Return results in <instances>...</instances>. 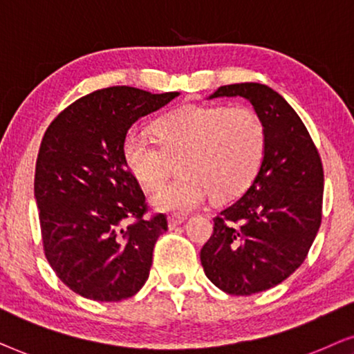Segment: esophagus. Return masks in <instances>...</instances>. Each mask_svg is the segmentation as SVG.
<instances>
[{"instance_id": "esophagus-1", "label": "esophagus", "mask_w": 354, "mask_h": 354, "mask_svg": "<svg viewBox=\"0 0 354 354\" xmlns=\"http://www.w3.org/2000/svg\"><path fill=\"white\" fill-rule=\"evenodd\" d=\"M185 220H186L185 215H171V216H168V226L173 230V228H176L178 225H181Z\"/></svg>"}]
</instances>
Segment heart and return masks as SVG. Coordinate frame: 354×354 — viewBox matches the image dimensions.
Segmentation results:
<instances>
[{
	"instance_id": "b5f03b06",
	"label": "heart",
	"mask_w": 354,
	"mask_h": 354,
	"mask_svg": "<svg viewBox=\"0 0 354 354\" xmlns=\"http://www.w3.org/2000/svg\"><path fill=\"white\" fill-rule=\"evenodd\" d=\"M155 144L140 133L122 142V160L147 189L162 186L173 163L183 173L152 197L163 212H187L212 194L216 202L249 189L266 157V126L246 106L201 105L169 113L155 122Z\"/></svg>"
}]
</instances>
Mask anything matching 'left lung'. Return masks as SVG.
Instances as JSON below:
<instances>
[{"label": "left lung", "instance_id": "left-lung-1", "mask_svg": "<svg viewBox=\"0 0 354 354\" xmlns=\"http://www.w3.org/2000/svg\"><path fill=\"white\" fill-rule=\"evenodd\" d=\"M216 97L246 98L267 133L256 180L215 216L214 233L201 249L212 283L249 296L281 283L304 262L322 221L324 168L304 122L273 88L232 84L210 95Z\"/></svg>", "mask_w": 354, "mask_h": 354}]
</instances>
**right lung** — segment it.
Masks as SVG:
<instances>
[{
	"label": "right lung",
	"mask_w": 354,
	"mask_h": 354,
	"mask_svg": "<svg viewBox=\"0 0 354 354\" xmlns=\"http://www.w3.org/2000/svg\"><path fill=\"white\" fill-rule=\"evenodd\" d=\"M178 92L100 88L71 103L51 121L35 165L45 257L74 293L121 301L142 288L167 216H145L147 202L122 160V142L139 118Z\"/></svg>",
	"instance_id": "obj_1"
}]
</instances>
